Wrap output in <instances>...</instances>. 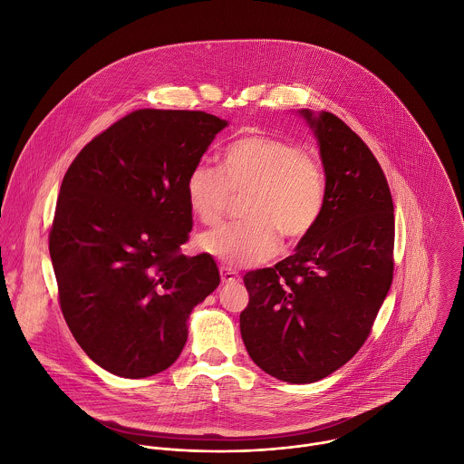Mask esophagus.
<instances>
[{
	"label": "esophagus",
	"instance_id": "obj_1",
	"mask_svg": "<svg viewBox=\"0 0 464 464\" xmlns=\"http://www.w3.org/2000/svg\"><path fill=\"white\" fill-rule=\"evenodd\" d=\"M219 276H221V281L227 285L239 281V274L228 266H219Z\"/></svg>",
	"mask_w": 464,
	"mask_h": 464
}]
</instances>
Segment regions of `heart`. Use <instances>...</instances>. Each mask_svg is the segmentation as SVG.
Instances as JSON below:
<instances>
[{
  "label": "heart",
  "instance_id": "obj_1",
  "mask_svg": "<svg viewBox=\"0 0 464 464\" xmlns=\"http://www.w3.org/2000/svg\"><path fill=\"white\" fill-rule=\"evenodd\" d=\"M190 210L205 225H216L245 198L246 221L223 225L199 236V248L228 266L259 265L274 257L281 236L299 243L316 227L325 207L322 165L288 140L250 135L232 142L219 170L198 163L185 179Z\"/></svg>",
  "mask_w": 464,
  "mask_h": 464
}]
</instances>
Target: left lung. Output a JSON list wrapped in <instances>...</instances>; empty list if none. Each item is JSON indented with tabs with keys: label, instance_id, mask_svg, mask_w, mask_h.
<instances>
[{
	"label": "left lung",
	"instance_id": "1",
	"mask_svg": "<svg viewBox=\"0 0 464 464\" xmlns=\"http://www.w3.org/2000/svg\"><path fill=\"white\" fill-rule=\"evenodd\" d=\"M325 174V207L295 254L248 272L239 316L250 358L288 383L318 382L367 340L392 283L394 205L363 140L327 111L299 110Z\"/></svg>",
	"mask_w": 464,
	"mask_h": 464
}]
</instances>
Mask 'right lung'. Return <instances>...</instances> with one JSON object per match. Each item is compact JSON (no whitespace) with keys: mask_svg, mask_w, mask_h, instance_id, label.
Masks as SVG:
<instances>
[{"mask_svg":"<svg viewBox=\"0 0 464 464\" xmlns=\"http://www.w3.org/2000/svg\"><path fill=\"white\" fill-rule=\"evenodd\" d=\"M228 126L205 111L139 110L68 167L50 230L64 320L82 351L122 378L179 356L187 320L219 285L208 254L187 257L185 179Z\"/></svg>","mask_w":464,"mask_h":464,"instance_id":"add662e5","label":"right lung"}]
</instances>
